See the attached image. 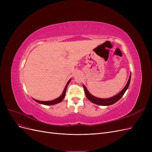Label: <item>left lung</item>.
Instances as JSON below:
<instances>
[{
    "instance_id": "1",
    "label": "left lung",
    "mask_w": 152,
    "mask_h": 152,
    "mask_svg": "<svg viewBox=\"0 0 152 152\" xmlns=\"http://www.w3.org/2000/svg\"><path fill=\"white\" fill-rule=\"evenodd\" d=\"M131 77V75H130L129 78V80H128V82H127L126 86L124 87V88L120 92V93H118L117 95L114 96H113V97L110 98L103 99V98H99L97 97H95V96H93L89 93L88 90H87L86 87L83 85V87L84 89V92H85L86 97L90 101V102H91L93 103H95L96 104L102 105V106H108V105L113 104L115 103L118 102V101L122 97L124 93H125V92L126 91L129 86V84H130Z\"/></svg>"
}]
</instances>
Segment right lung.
<instances>
[{
    "label": "right lung",
    "mask_w": 152,
    "mask_h": 152,
    "mask_svg": "<svg viewBox=\"0 0 152 152\" xmlns=\"http://www.w3.org/2000/svg\"><path fill=\"white\" fill-rule=\"evenodd\" d=\"M72 79H70L68 80V82H67V84L65 87V89H64L63 90V93L61 94V95L59 96V98L55 99L54 100H52V101H48V102H41V101H39V100H37V99H34L36 102H37L39 103H40V104H45V105H53V104H57L59 102H61V101L64 99V98H65V93H66V88H67V86L69 84V83H70V82L71 81Z\"/></svg>",
    "instance_id": "obj_1"
}]
</instances>
